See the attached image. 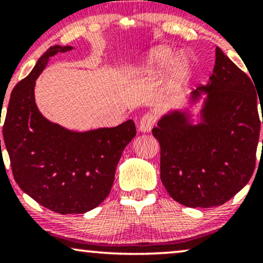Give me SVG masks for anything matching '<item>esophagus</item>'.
<instances>
[{
  "label": "esophagus",
  "instance_id": "esophagus-1",
  "mask_svg": "<svg viewBox=\"0 0 263 263\" xmlns=\"http://www.w3.org/2000/svg\"><path fill=\"white\" fill-rule=\"evenodd\" d=\"M156 123V116L153 114H144L143 117L141 119L140 125H138V129L141 132H149L153 128Z\"/></svg>",
  "mask_w": 263,
  "mask_h": 263
}]
</instances>
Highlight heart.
Here are the masks:
<instances>
[{
    "label": "heart",
    "instance_id": "b5f03b06",
    "mask_svg": "<svg viewBox=\"0 0 263 263\" xmlns=\"http://www.w3.org/2000/svg\"><path fill=\"white\" fill-rule=\"evenodd\" d=\"M174 54L171 52L170 49H159L152 55V59H151V63L153 65L157 66V68H165L173 62ZM189 64L186 62H180L176 65V69H174V78L178 81H182L188 77L189 74Z\"/></svg>",
    "mask_w": 263,
    "mask_h": 263
}]
</instances>
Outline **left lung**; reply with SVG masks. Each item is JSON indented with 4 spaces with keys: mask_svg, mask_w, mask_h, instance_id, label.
<instances>
[{
    "mask_svg": "<svg viewBox=\"0 0 263 263\" xmlns=\"http://www.w3.org/2000/svg\"><path fill=\"white\" fill-rule=\"evenodd\" d=\"M215 55L209 84L192 96L208 92L204 121L193 126L185 115L173 112L152 129L161 146L163 185L174 200L189 208L230 200L249 183L256 165L261 127L257 89L219 47Z\"/></svg>",
    "mask_w": 263,
    "mask_h": 263,
    "instance_id": "left-lung-1",
    "label": "left lung"
}]
</instances>
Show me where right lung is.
<instances>
[{
	"label": "right lung",
	"instance_id": "add662e5",
	"mask_svg": "<svg viewBox=\"0 0 263 263\" xmlns=\"http://www.w3.org/2000/svg\"><path fill=\"white\" fill-rule=\"evenodd\" d=\"M70 49L50 47L14 86L2 134L14 180L23 192L54 213L84 214L110 194L136 126L128 120L117 127L73 132L42 116L34 102L35 79L50 57Z\"/></svg>",
	"mask_w": 263,
	"mask_h": 263
}]
</instances>
